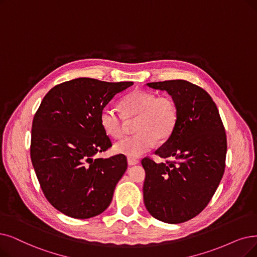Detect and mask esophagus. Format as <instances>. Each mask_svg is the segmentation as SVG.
<instances>
[{"label":"esophagus","instance_id":"34e87169","mask_svg":"<svg viewBox=\"0 0 257 257\" xmlns=\"http://www.w3.org/2000/svg\"><path fill=\"white\" fill-rule=\"evenodd\" d=\"M139 161L134 158H127V164L128 166H135V164H138Z\"/></svg>","mask_w":257,"mask_h":257}]
</instances>
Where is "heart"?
Here are the masks:
<instances>
[{
    "label": "heart",
    "instance_id": "b5f03b06",
    "mask_svg": "<svg viewBox=\"0 0 257 257\" xmlns=\"http://www.w3.org/2000/svg\"><path fill=\"white\" fill-rule=\"evenodd\" d=\"M123 115L111 106L102 108L100 123L106 134L120 138L124 132L125 119L135 120L136 135L118 141L114 150L118 154L136 158L151 150L155 143L167 140L175 128L178 110L175 102L170 97H157L154 93L137 89L121 101Z\"/></svg>",
    "mask_w": 257,
    "mask_h": 257
}]
</instances>
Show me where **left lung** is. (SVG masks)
I'll return each mask as SVG.
<instances>
[{"label": "left lung", "mask_w": 257, "mask_h": 257, "mask_svg": "<svg viewBox=\"0 0 257 257\" xmlns=\"http://www.w3.org/2000/svg\"><path fill=\"white\" fill-rule=\"evenodd\" d=\"M166 90L178 119L172 135L155 152L177 161L156 163L146 157L143 200L153 217L180 223L198 215L219 186L225 167L227 137L216 104L201 87L186 80L147 83Z\"/></svg>", "instance_id": "8db88e82"}]
</instances>
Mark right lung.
Returning <instances> with one entry per match:
<instances>
[{
	"mask_svg": "<svg viewBox=\"0 0 257 257\" xmlns=\"http://www.w3.org/2000/svg\"><path fill=\"white\" fill-rule=\"evenodd\" d=\"M133 82L78 78L51 88L33 121L30 158L46 199L69 217L107 209L127 169L122 154L94 158L111 142L100 123L103 107Z\"/></svg>",
	"mask_w": 257,
	"mask_h": 257,
	"instance_id": "1",
	"label": "right lung"
}]
</instances>
